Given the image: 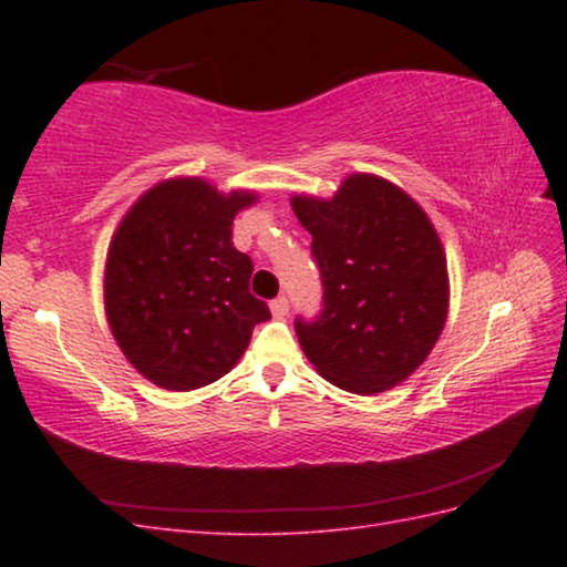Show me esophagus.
<instances>
[{"label": "esophagus", "mask_w": 567, "mask_h": 567, "mask_svg": "<svg viewBox=\"0 0 567 567\" xmlns=\"http://www.w3.org/2000/svg\"><path fill=\"white\" fill-rule=\"evenodd\" d=\"M269 307H271V315H274V317L284 319V317L288 315V307H290V305H288V298H286V296H279L277 300L269 302Z\"/></svg>", "instance_id": "obj_1"}]
</instances>
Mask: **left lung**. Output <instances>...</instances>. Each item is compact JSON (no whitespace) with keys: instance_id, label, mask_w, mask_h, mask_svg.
<instances>
[{"instance_id":"obj_1","label":"left lung","mask_w":567,"mask_h":567,"mask_svg":"<svg viewBox=\"0 0 567 567\" xmlns=\"http://www.w3.org/2000/svg\"><path fill=\"white\" fill-rule=\"evenodd\" d=\"M312 234L323 312L296 321L326 381L375 394L406 381L435 348L450 312L447 255L431 217L398 184L354 173L331 198H290Z\"/></svg>"}]
</instances>
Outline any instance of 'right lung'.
Wrapping results in <instances>:
<instances>
[{"mask_svg":"<svg viewBox=\"0 0 567 567\" xmlns=\"http://www.w3.org/2000/svg\"><path fill=\"white\" fill-rule=\"evenodd\" d=\"M255 192H217L169 177L134 200L111 238L104 310L127 362L163 390L186 392L229 373L255 323L271 319L250 293L252 262L231 244Z\"/></svg>","mask_w":567,"mask_h":567,"instance_id":"add662e5","label":"right lung"}]
</instances>
